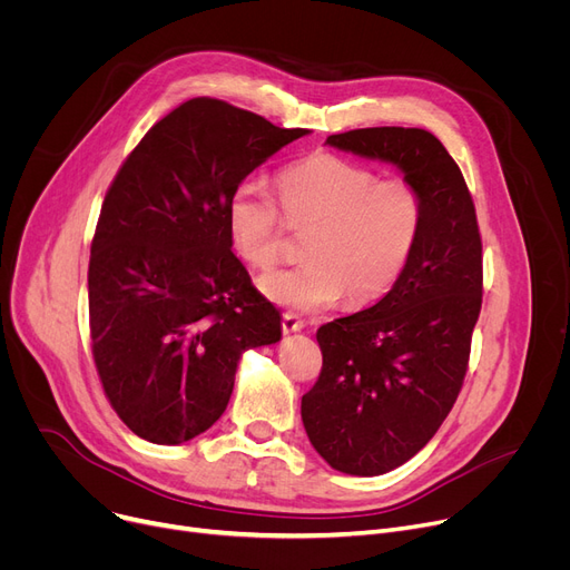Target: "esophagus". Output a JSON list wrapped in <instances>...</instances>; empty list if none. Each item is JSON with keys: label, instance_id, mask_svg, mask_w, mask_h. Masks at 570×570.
<instances>
[{"label": "esophagus", "instance_id": "34e87169", "mask_svg": "<svg viewBox=\"0 0 570 570\" xmlns=\"http://www.w3.org/2000/svg\"><path fill=\"white\" fill-rule=\"evenodd\" d=\"M282 327H284V333H286V335H288V333H301L303 327H305V323H303V318L297 316V314L286 312V314H284V318H282Z\"/></svg>", "mask_w": 570, "mask_h": 570}]
</instances>
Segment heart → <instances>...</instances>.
I'll use <instances>...</instances> for the list:
<instances>
[{"label":"heart","instance_id":"1","mask_svg":"<svg viewBox=\"0 0 570 570\" xmlns=\"http://www.w3.org/2000/svg\"><path fill=\"white\" fill-rule=\"evenodd\" d=\"M277 198L261 183H239L226 207L235 254L254 269L279 261L286 226L305 235V261L261 277L269 301L297 312L337 303L367 305L391 291L417 249L425 198L406 177H379L353 159L318 153L284 168Z\"/></svg>","mask_w":570,"mask_h":570}]
</instances>
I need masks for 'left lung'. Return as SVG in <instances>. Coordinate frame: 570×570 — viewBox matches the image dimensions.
<instances>
[{"label":"left lung","mask_w":570,"mask_h":570,"mask_svg":"<svg viewBox=\"0 0 570 570\" xmlns=\"http://www.w3.org/2000/svg\"><path fill=\"white\" fill-rule=\"evenodd\" d=\"M395 164L425 198V228L402 279L370 309L318 327L323 367L303 395L316 453L337 471L379 475L411 460L451 413L483 305V243L455 159L425 129L327 136Z\"/></svg>","instance_id":"left-lung-1"}]
</instances>
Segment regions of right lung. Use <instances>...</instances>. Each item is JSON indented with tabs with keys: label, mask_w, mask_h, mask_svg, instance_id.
I'll list each match as a JSON object with an SVG mask.
<instances>
[{
	"label": "right lung",
	"mask_w": 570,
	"mask_h": 570,
	"mask_svg": "<svg viewBox=\"0 0 570 570\" xmlns=\"http://www.w3.org/2000/svg\"><path fill=\"white\" fill-rule=\"evenodd\" d=\"M305 134L196 97L119 166L89 249V337L110 406L140 439L177 445L213 428L243 351L279 342L277 307L230 252L226 207Z\"/></svg>",
	"instance_id": "obj_1"
}]
</instances>
